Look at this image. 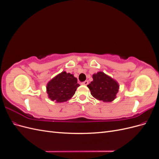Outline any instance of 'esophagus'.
Returning <instances> with one entry per match:
<instances>
[{"label":"esophagus","instance_id":"esophagus-1","mask_svg":"<svg viewBox=\"0 0 159 159\" xmlns=\"http://www.w3.org/2000/svg\"><path fill=\"white\" fill-rule=\"evenodd\" d=\"M88 84H89V81H84V82L81 83V84L84 85H87Z\"/></svg>","mask_w":159,"mask_h":159}]
</instances>
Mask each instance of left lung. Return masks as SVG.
<instances>
[{"label": "left lung", "instance_id": "8db88e82", "mask_svg": "<svg viewBox=\"0 0 159 159\" xmlns=\"http://www.w3.org/2000/svg\"><path fill=\"white\" fill-rule=\"evenodd\" d=\"M93 98L104 102H111L116 98L119 85L116 81L102 71L93 75V81L88 85Z\"/></svg>", "mask_w": 159, "mask_h": 159}]
</instances>
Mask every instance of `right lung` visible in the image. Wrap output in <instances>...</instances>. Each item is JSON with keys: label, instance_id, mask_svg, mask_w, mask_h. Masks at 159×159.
<instances>
[{"label": "right lung", "instance_id": "right-lung-1", "mask_svg": "<svg viewBox=\"0 0 159 159\" xmlns=\"http://www.w3.org/2000/svg\"><path fill=\"white\" fill-rule=\"evenodd\" d=\"M79 86L78 80L73 74L62 71L48 83L46 90L52 101L61 103L71 98Z\"/></svg>", "mask_w": 159, "mask_h": 159}]
</instances>
